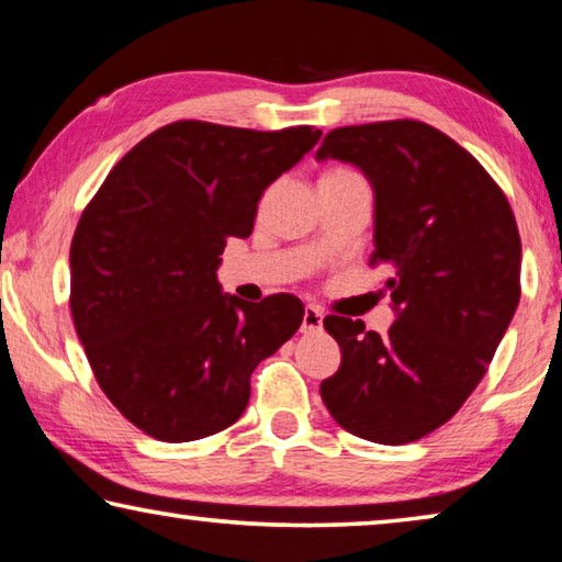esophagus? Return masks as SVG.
Masks as SVG:
<instances>
[{
  "label": "esophagus",
  "instance_id": "esophagus-1",
  "mask_svg": "<svg viewBox=\"0 0 562 562\" xmlns=\"http://www.w3.org/2000/svg\"><path fill=\"white\" fill-rule=\"evenodd\" d=\"M303 333H317L323 330V313L315 305H307L303 313V325H300Z\"/></svg>",
  "mask_w": 562,
  "mask_h": 562
}]
</instances>
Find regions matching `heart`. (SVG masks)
I'll use <instances>...</instances> for the list:
<instances>
[{
	"label": "heart",
	"mask_w": 562,
	"mask_h": 562,
	"mask_svg": "<svg viewBox=\"0 0 562 562\" xmlns=\"http://www.w3.org/2000/svg\"><path fill=\"white\" fill-rule=\"evenodd\" d=\"M335 176H353V171H346V169H330L323 173V179H335Z\"/></svg>",
	"instance_id": "b5f03b06"
}]
</instances>
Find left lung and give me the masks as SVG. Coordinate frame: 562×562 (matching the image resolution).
<instances>
[{
	"label": "left lung",
	"instance_id": "1",
	"mask_svg": "<svg viewBox=\"0 0 562 562\" xmlns=\"http://www.w3.org/2000/svg\"><path fill=\"white\" fill-rule=\"evenodd\" d=\"M317 161L353 164L373 189V262L391 267L396 321H323L340 368L323 404L356 437L408 443L439 429L482 381L520 303L522 245L505 194L474 156L418 121L335 128Z\"/></svg>",
	"mask_w": 562,
	"mask_h": 562
}]
</instances>
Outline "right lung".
I'll list each match as a JSON object with an SVG mask.
<instances>
[{"mask_svg": "<svg viewBox=\"0 0 562 562\" xmlns=\"http://www.w3.org/2000/svg\"><path fill=\"white\" fill-rule=\"evenodd\" d=\"M323 133L201 121L164 125L133 146L80 216L70 310L100 389L158 441L227 429L249 404V375L290 340L295 295L247 303L222 292L227 237L255 229L257 201Z\"/></svg>", "mask_w": 562, "mask_h": 562, "instance_id": "1", "label": "right lung"}]
</instances>
